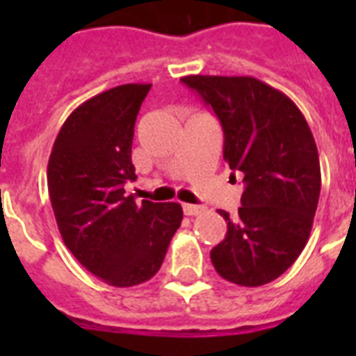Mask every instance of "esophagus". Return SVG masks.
<instances>
[{"label": "esophagus", "mask_w": 356, "mask_h": 356, "mask_svg": "<svg viewBox=\"0 0 356 356\" xmlns=\"http://www.w3.org/2000/svg\"><path fill=\"white\" fill-rule=\"evenodd\" d=\"M183 211H184V214H186V216H197V214H201V212H205V207L188 205V203H184Z\"/></svg>", "instance_id": "1"}]
</instances>
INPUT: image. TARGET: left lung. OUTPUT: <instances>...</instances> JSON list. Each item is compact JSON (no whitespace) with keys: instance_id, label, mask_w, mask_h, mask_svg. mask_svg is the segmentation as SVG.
<instances>
[{"instance_id":"8db88e82","label":"left lung","mask_w":356,"mask_h":356,"mask_svg":"<svg viewBox=\"0 0 356 356\" xmlns=\"http://www.w3.org/2000/svg\"><path fill=\"white\" fill-rule=\"evenodd\" d=\"M181 81L214 111L223 159L243 177L236 216L220 211L227 234L211 251L212 264L240 286L268 284L301 254L318 209L320 156L309 123L290 97L254 77Z\"/></svg>"}]
</instances>
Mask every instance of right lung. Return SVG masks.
Listing matches in <instances>:
<instances>
[{
    "label": "right lung",
    "mask_w": 356,
    "mask_h": 356,
    "mask_svg": "<svg viewBox=\"0 0 356 356\" xmlns=\"http://www.w3.org/2000/svg\"><path fill=\"white\" fill-rule=\"evenodd\" d=\"M151 85H122L70 114L47 162V190L66 248L111 286H134L161 270L181 225L179 203H136L134 122Z\"/></svg>",
    "instance_id": "right-lung-1"
}]
</instances>
